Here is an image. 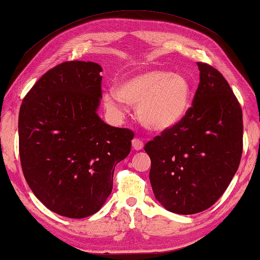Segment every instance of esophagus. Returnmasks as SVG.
Masks as SVG:
<instances>
[{
    "instance_id": "34e87169",
    "label": "esophagus",
    "mask_w": 260,
    "mask_h": 260,
    "mask_svg": "<svg viewBox=\"0 0 260 260\" xmlns=\"http://www.w3.org/2000/svg\"><path fill=\"white\" fill-rule=\"evenodd\" d=\"M133 147L135 150H141L143 148V141L141 138H134L133 140Z\"/></svg>"
}]
</instances>
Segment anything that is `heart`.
<instances>
[{
	"label": "heart",
	"instance_id": "b5f03b06",
	"mask_svg": "<svg viewBox=\"0 0 260 260\" xmlns=\"http://www.w3.org/2000/svg\"><path fill=\"white\" fill-rule=\"evenodd\" d=\"M191 82L183 74L150 69L124 79L114 92L104 95L105 105L116 109L117 99L136 105L137 118L151 131H166L179 124L190 110Z\"/></svg>",
	"mask_w": 260,
	"mask_h": 260
}]
</instances>
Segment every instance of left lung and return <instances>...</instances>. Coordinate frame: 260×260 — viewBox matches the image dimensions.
Returning <instances> with one entry per match:
<instances>
[{"mask_svg":"<svg viewBox=\"0 0 260 260\" xmlns=\"http://www.w3.org/2000/svg\"><path fill=\"white\" fill-rule=\"evenodd\" d=\"M200 85L179 124L149 141V179L168 211L192 215L216 203L237 173L242 154V111L223 75L197 63Z\"/></svg>","mask_w":260,"mask_h":260,"instance_id":"left-lung-1","label":"left lung"}]
</instances>
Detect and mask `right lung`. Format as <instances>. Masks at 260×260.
Wrapping results in <instances>:
<instances>
[{"label": "right lung", "mask_w": 260, "mask_h": 260, "mask_svg": "<svg viewBox=\"0 0 260 260\" xmlns=\"http://www.w3.org/2000/svg\"><path fill=\"white\" fill-rule=\"evenodd\" d=\"M98 63L70 60L50 69L23 98L19 154L25 179L50 210L83 218L100 210L113 186L116 165L131 149L134 133L98 116Z\"/></svg>", "instance_id": "add662e5"}]
</instances>
